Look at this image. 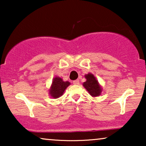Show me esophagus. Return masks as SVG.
Here are the masks:
<instances>
[{
	"instance_id": "obj_1",
	"label": "esophagus",
	"mask_w": 146,
	"mask_h": 146,
	"mask_svg": "<svg viewBox=\"0 0 146 146\" xmlns=\"http://www.w3.org/2000/svg\"><path fill=\"white\" fill-rule=\"evenodd\" d=\"M73 84H75V85H78L80 84V82H79L78 80H76L73 81Z\"/></svg>"
}]
</instances>
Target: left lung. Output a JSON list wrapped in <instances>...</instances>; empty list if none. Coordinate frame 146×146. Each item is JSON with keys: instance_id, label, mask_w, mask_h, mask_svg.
Returning a JSON list of instances; mask_svg holds the SVG:
<instances>
[{"instance_id": "left-lung-1", "label": "left lung", "mask_w": 146, "mask_h": 146, "mask_svg": "<svg viewBox=\"0 0 146 146\" xmlns=\"http://www.w3.org/2000/svg\"><path fill=\"white\" fill-rule=\"evenodd\" d=\"M85 78L86 81L83 83V86L90 94L93 97H96L100 95L102 90L100 85L99 84L98 81L97 80L94 74L89 73L85 75Z\"/></svg>"}]
</instances>
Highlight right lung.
Wrapping results in <instances>:
<instances>
[{"mask_svg":"<svg viewBox=\"0 0 146 146\" xmlns=\"http://www.w3.org/2000/svg\"><path fill=\"white\" fill-rule=\"evenodd\" d=\"M70 84L69 82H64L61 78L56 76L52 80V83L49 90V94L52 98H58L60 97L64 92L66 88Z\"/></svg>","mask_w":146,"mask_h":146,"instance_id":"add662e5","label":"right lung"}]
</instances>
